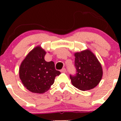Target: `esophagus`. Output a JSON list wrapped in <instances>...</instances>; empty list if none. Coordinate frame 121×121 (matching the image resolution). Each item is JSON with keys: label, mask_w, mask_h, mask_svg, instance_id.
I'll return each mask as SVG.
<instances>
[{"label": "esophagus", "mask_w": 121, "mask_h": 121, "mask_svg": "<svg viewBox=\"0 0 121 121\" xmlns=\"http://www.w3.org/2000/svg\"><path fill=\"white\" fill-rule=\"evenodd\" d=\"M60 71L61 72V73H65V72H66V69H65V68H63L61 69Z\"/></svg>", "instance_id": "1"}]
</instances>
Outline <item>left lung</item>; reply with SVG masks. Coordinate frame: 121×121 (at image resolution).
I'll return each mask as SVG.
<instances>
[{
	"label": "left lung",
	"instance_id": "obj_1",
	"mask_svg": "<svg viewBox=\"0 0 121 121\" xmlns=\"http://www.w3.org/2000/svg\"><path fill=\"white\" fill-rule=\"evenodd\" d=\"M75 57L76 73L69 75L72 84L81 91L95 87L102 77V67L97 57L88 50L75 53Z\"/></svg>",
	"mask_w": 121,
	"mask_h": 121
}]
</instances>
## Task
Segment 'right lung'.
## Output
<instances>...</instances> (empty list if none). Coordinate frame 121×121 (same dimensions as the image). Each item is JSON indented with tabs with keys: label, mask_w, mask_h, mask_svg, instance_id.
Returning <instances> with one entry per match:
<instances>
[{
	"label": "right lung",
	"mask_w": 121,
	"mask_h": 121,
	"mask_svg": "<svg viewBox=\"0 0 121 121\" xmlns=\"http://www.w3.org/2000/svg\"><path fill=\"white\" fill-rule=\"evenodd\" d=\"M46 52L40 47L31 50L20 65L19 76L24 86L32 92L43 94L48 91L55 78L61 74L53 61L44 60Z\"/></svg>",
	"instance_id": "obj_1"
}]
</instances>
